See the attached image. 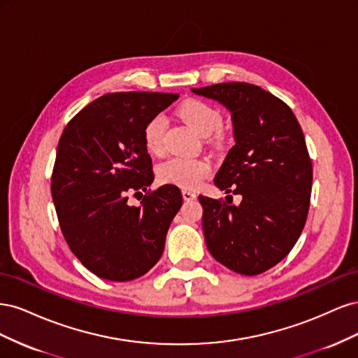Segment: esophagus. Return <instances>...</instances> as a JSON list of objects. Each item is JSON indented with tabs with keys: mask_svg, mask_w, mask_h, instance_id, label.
I'll use <instances>...</instances> for the list:
<instances>
[{
	"mask_svg": "<svg viewBox=\"0 0 358 358\" xmlns=\"http://www.w3.org/2000/svg\"><path fill=\"white\" fill-rule=\"evenodd\" d=\"M182 196H183V200H187V201H189V200H194L197 197V194L194 192V191H191V189H182Z\"/></svg>",
	"mask_w": 358,
	"mask_h": 358,
	"instance_id": "34e87169",
	"label": "esophagus"
}]
</instances>
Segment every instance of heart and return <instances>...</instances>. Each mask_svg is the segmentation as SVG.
<instances>
[{"instance_id": "1", "label": "heart", "mask_w": 358, "mask_h": 358, "mask_svg": "<svg viewBox=\"0 0 358 358\" xmlns=\"http://www.w3.org/2000/svg\"><path fill=\"white\" fill-rule=\"evenodd\" d=\"M179 115L200 136H210L218 131L224 122L222 113L203 100L185 101L179 107ZM166 129L167 119L162 113L152 116L146 122L143 128V142L150 154H162ZM210 161L204 158L173 157L161 162L158 167V178L162 183L176 185L183 189L197 188L206 178L210 176Z\"/></svg>"}]
</instances>
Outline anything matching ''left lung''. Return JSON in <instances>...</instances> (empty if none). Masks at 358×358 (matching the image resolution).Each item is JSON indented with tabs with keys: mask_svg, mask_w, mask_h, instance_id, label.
<instances>
[{
	"mask_svg": "<svg viewBox=\"0 0 358 358\" xmlns=\"http://www.w3.org/2000/svg\"><path fill=\"white\" fill-rule=\"evenodd\" d=\"M192 92L231 112L236 145L215 185L242 196L239 206L199 196L206 245L233 272L259 275L289 254L308 218L312 159L305 136L289 106L257 85L216 83Z\"/></svg>",
	"mask_w": 358,
	"mask_h": 358,
	"instance_id": "left-lung-1",
	"label": "left lung"
}]
</instances>
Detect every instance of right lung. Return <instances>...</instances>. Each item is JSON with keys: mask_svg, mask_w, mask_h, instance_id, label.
Returning a JSON list of instances; mask_svg holds the SVG:
<instances>
[{"mask_svg": "<svg viewBox=\"0 0 358 358\" xmlns=\"http://www.w3.org/2000/svg\"><path fill=\"white\" fill-rule=\"evenodd\" d=\"M178 94L112 92L76 115L61 134L50 191L64 239L94 275L113 282L143 276L164 251L180 189L154 182L143 142L150 117ZM146 192L140 206L129 193Z\"/></svg>", "mask_w": 358, "mask_h": 358, "instance_id": "right-lung-1", "label": "right lung"}]
</instances>
